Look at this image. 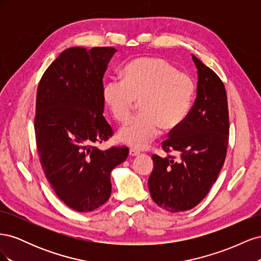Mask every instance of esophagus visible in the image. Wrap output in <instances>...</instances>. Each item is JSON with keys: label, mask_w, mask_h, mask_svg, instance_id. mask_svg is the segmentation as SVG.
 I'll list each match as a JSON object with an SVG mask.
<instances>
[{"label": "esophagus", "mask_w": 261, "mask_h": 261, "mask_svg": "<svg viewBox=\"0 0 261 261\" xmlns=\"http://www.w3.org/2000/svg\"><path fill=\"white\" fill-rule=\"evenodd\" d=\"M139 154H140V152L136 149H130L129 150V155H132V156H136V155H139Z\"/></svg>", "instance_id": "1"}]
</instances>
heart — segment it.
Listing matches in <instances>:
<instances>
[{
  "instance_id": "heart-1",
  "label": "heart",
  "mask_w": 261,
  "mask_h": 261,
  "mask_svg": "<svg viewBox=\"0 0 261 261\" xmlns=\"http://www.w3.org/2000/svg\"><path fill=\"white\" fill-rule=\"evenodd\" d=\"M193 78L160 58H140L123 69V81L111 78L102 97L116 122L128 121L137 101L140 114L118 132L117 138L135 149H145L164 129L177 127L192 106Z\"/></svg>"
}]
</instances>
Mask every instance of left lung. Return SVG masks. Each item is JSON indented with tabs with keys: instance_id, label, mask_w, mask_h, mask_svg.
I'll list each match as a JSON object with an SVG mask.
<instances>
[{
	"instance_id": "8db88e82",
	"label": "left lung",
	"mask_w": 261,
	"mask_h": 261,
	"mask_svg": "<svg viewBox=\"0 0 261 261\" xmlns=\"http://www.w3.org/2000/svg\"><path fill=\"white\" fill-rule=\"evenodd\" d=\"M198 70L197 97L185 120L171 129L162 149L180 154L152 155L153 171L148 179L150 195L170 212L196 207L217 180L226 156L230 123L225 87L211 68L193 55Z\"/></svg>"
}]
</instances>
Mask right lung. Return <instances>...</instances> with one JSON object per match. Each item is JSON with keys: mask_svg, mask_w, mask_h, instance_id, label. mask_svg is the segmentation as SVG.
<instances>
[{"mask_svg": "<svg viewBox=\"0 0 261 261\" xmlns=\"http://www.w3.org/2000/svg\"><path fill=\"white\" fill-rule=\"evenodd\" d=\"M112 46L69 48L46 68L37 90L35 133L44 175L54 193L78 212L101 207L111 195V171L128 148L100 150L113 130L103 114V75Z\"/></svg>", "mask_w": 261, "mask_h": 261, "instance_id": "add662e5", "label": "right lung"}]
</instances>
